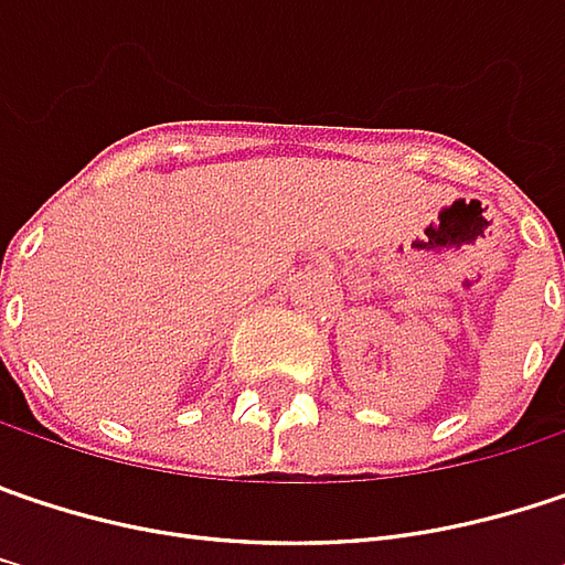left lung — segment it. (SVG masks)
<instances>
[{"label":"left lung","instance_id":"obj_1","mask_svg":"<svg viewBox=\"0 0 565 565\" xmlns=\"http://www.w3.org/2000/svg\"><path fill=\"white\" fill-rule=\"evenodd\" d=\"M563 349H565V345H563Z\"/></svg>","mask_w":565,"mask_h":565}]
</instances>
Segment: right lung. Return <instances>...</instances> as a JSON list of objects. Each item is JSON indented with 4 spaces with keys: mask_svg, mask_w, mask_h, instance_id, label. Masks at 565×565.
I'll use <instances>...</instances> for the list:
<instances>
[{
    "mask_svg": "<svg viewBox=\"0 0 565 565\" xmlns=\"http://www.w3.org/2000/svg\"><path fill=\"white\" fill-rule=\"evenodd\" d=\"M0 268H2V262H0Z\"/></svg>",
    "mask_w": 565,
    "mask_h": 565,
    "instance_id": "right-lung-1",
    "label": "right lung"
}]
</instances>
